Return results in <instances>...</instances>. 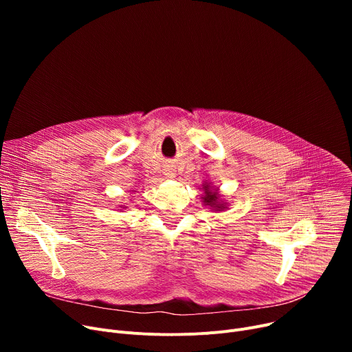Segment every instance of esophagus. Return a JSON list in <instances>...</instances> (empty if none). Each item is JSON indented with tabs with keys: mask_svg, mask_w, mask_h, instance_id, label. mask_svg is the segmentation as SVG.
<instances>
[{
	"mask_svg": "<svg viewBox=\"0 0 352 352\" xmlns=\"http://www.w3.org/2000/svg\"><path fill=\"white\" fill-rule=\"evenodd\" d=\"M166 175H174V174H173V171H170V170H168V173H166Z\"/></svg>",
	"mask_w": 352,
	"mask_h": 352,
	"instance_id": "obj_1",
	"label": "esophagus"
}]
</instances>
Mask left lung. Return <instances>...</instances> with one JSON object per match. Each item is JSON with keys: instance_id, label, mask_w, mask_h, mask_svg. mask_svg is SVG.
<instances>
[{"instance_id": "left-lung-1", "label": "left lung", "mask_w": 352, "mask_h": 352, "mask_svg": "<svg viewBox=\"0 0 352 352\" xmlns=\"http://www.w3.org/2000/svg\"><path fill=\"white\" fill-rule=\"evenodd\" d=\"M217 199V195L215 194H212L207 187H206V198H204V201L206 202H210V204H212V202ZM218 208V207H217Z\"/></svg>"}]
</instances>
